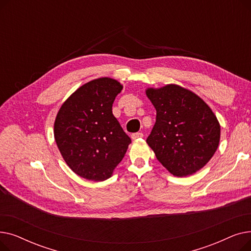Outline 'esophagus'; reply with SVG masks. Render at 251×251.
<instances>
[{
    "label": "esophagus",
    "mask_w": 251,
    "mask_h": 251,
    "mask_svg": "<svg viewBox=\"0 0 251 251\" xmlns=\"http://www.w3.org/2000/svg\"><path fill=\"white\" fill-rule=\"evenodd\" d=\"M141 137H143L142 132H136V133L131 134V138H132V139H137V138H141Z\"/></svg>",
    "instance_id": "34e87169"
}]
</instances>
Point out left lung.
<instances>
[{
	"mask_svg": "<svg viewBox=\"0 0 251 251\" xmlns=\"http://www.w3.org/2000/svg\"><path fill=\"white\" fill-rule=\"evenodd\" d=\"M147 96L156 111L147 142L157 161L177 177L203 168L220 142L221 127L213 111L199 96L176 84L149 88Z\"/></svg>",
	"mask_w": 251,
	"mask_h": 251,
	"instance_id": "8db88e82",
	"label": "left lung"
}]
</instances>
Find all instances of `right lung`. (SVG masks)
Segmentation results:
<instances>
[{
	"mask_svg": "<svg viewBox=\"0 0 251 251\" xmlns=\"http://www.w3.org/2000/svg\"><path fill=\"white\" fill-rule=\"evenodd\" d=\"M123 86L102 77L79 87L60 108L54 125L58 149L75 174L91 181L110 178L131 143L112 112Z\"/></svg>",
	"mask_w": 251,
	"mask_h": 251,
	"instance_id": "obj_1",
	"label": "right lung"
}]
</instances>
